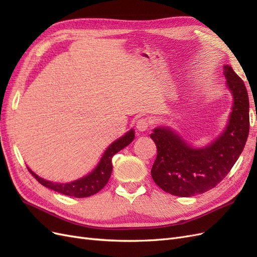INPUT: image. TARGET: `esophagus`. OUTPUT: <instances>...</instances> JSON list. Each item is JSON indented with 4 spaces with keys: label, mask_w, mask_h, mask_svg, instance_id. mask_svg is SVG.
I'll list each match as a JSON object with an SVG mask.
<instances>
[{
    "label": "esophagus",
    "mask_w": 257,
    "mask_h": 257,
    "mask_svg": "<svg viewBox=\"0 0 257 257\" xmlns=\"http://www.w3.org/2000/svg\"><path fill=\"white\" fill-rule=\"evenodd\" d=\"M150 125V121L147 118H141L136 122V128L139 132H146Z\"/></svg>",
    "instance_id": "34e87169"
}]
</instances>
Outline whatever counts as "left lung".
Instances as JSON below:
<instances>
[{
    "mask_svg": "<svg viewBox=\"0 0 257 257\" xmlns=\"http://www.w3.org/2000/svg\"><path fill=\"white\" fill-rule=\"evenodd\" d=\"M223 71L232 106L219 136L206 146L194 147L170 126L155 127L150 135L158 149L152 179L172 195L191 197L213 189L229 173L245 146L250 130L247 91L230 65L223 64Z\"/></svg>",
    "mask_w": 257,
    "mask_h": 257,
    "instance_id": "8db88e82",
    "label": "left lung"
}]
</instances>
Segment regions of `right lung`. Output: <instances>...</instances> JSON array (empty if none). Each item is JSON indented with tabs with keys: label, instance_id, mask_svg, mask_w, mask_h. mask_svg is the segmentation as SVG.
Here are the masks:
<instances>
[{
	"label": "right lung",
	"instance_id": "1",
	"mask_svg": "<svg viewBox=\"0 0 257 257\" xmlns=\"http://www.w3.org/2000/svg\"><path fill=\"white\" fill-rule=\"evenodd\" d=\"M134 138L135 131L133 128H131L123 136L115 139L112 144L107 147V149L103 153L102 158H100L99 162L97 163V165L91 173L79 179H76V180L71 182H52L36 175L32 169L29 168V166L28 169L29 172L34 176L36 180L44 186H46V188L76 198L89 197L99 192L107 184L112 172V157L116 152H119L120 150L124 149L126 146H128L134 141Z\"/></svg>",
	"mask_w": 257,
	"mask_h": 257
}]
</instances>
